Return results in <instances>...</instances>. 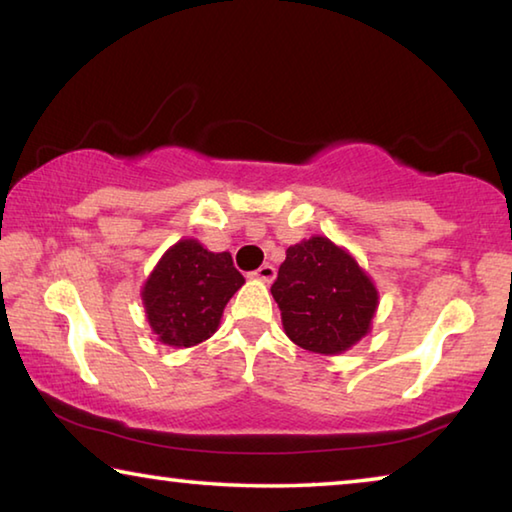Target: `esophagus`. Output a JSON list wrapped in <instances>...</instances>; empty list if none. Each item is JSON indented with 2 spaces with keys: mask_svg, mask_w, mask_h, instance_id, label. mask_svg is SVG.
I'll list each match as a JSON object with an SVG mask.
<instances>
[{
  "mask_svg": "<svg viewBox=\"0 0 512 512\" xmlns=\"http://www.w3.org/2000/svg\"><path fill=\"white\" fill-rule=\"evenodd\" d=\"M259 282H264V284H271L273 280H275V266H271V264H262L257 268V271L253 273Z\"/></svg>",
  "mask_w": 512,
  "mask_h": 512,
  "instance_id": "esophagus-1",
  "label": "esophagus"
}]
</instances>
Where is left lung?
Instances as JSON below:
<instances>
[{"mask_svg":"<svg viewBox=\"0 0 512 512\" xmlns=\"http://www.w3.org/2000/svg\"><path fill=\"white\" fill-rule=\"evenodd\" d=\"M271 293L289 339L316 354L350 350L370 332L379 305L357 259L327 237L289 246Z\"/></svg>","mask_w":512,"mask_h":512,"instance_id":"obj_1","label":"left lung"}]
</instances>
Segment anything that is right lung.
<instances>
[{
  "instance_id": "obj_1",
  "label": "right lung",
  "mask_w": 512,
  "mask_h": 512,
  "mask_svg": "<svg viewBox=\"0 0 512 512\" xmlns=\"http://www.w3.org/2000/svg\"><path fill=\"white\" fill-rule=\"evenodd\" d=\"M244 282L230 253H210L196 239H180L162 255L142 289L153 334L173 348L210 339Z\"/></svg>"
}]
</instances>
